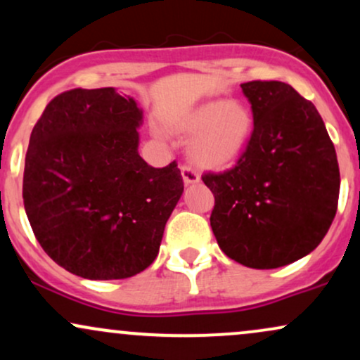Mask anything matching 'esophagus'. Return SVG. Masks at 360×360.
<instances>
[{"mask_svg":"<svg viewBox=\"0 0 360 360\" xmlns=\"http://www.w3.org/2000/svg\"><path fill=\"white\" fill-rule=\"evenodd\" d=\"M181 174H183V179L186 184H193L200 181V174H198L196 169L188 166V164H183V166H181Z\"/></svg>","mask_w":360,"mask_h":360,"instance_id":"obj_1","label":"esophagus"}]
</instances>
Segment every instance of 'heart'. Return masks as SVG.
I'll use <instances>...</instances> for the list:
<instances>
[{
    "mask_svg": "<svg viewBox=\"0 0 360 360\" xmlns=\"http://www.w3.org/2000/svg\"><path fill=\"white\" fill-rule=\"evenodd\" d=\"M254 120L240 101H208L194 108L179 123V130L194 135L191 159L198 166L220 169L233 162L250 137Z\"/></svg>",
    "mask_w": 360,
    "mask_h": 360,
    "instance_id": "1",
    "label": "heart"
}]
</instances>
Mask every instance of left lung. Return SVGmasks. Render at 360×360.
Here are the masks:
<instances>
[{
  "label": "left lung",
  "mask_w": 360,
  "mask_h": 360,
  "mask_svg": "<svg viewBox=\"0 0 360 360\" xmlns=\"http://www.w3.org/2000/svg\"><path fill=\"white\" fill-rule=\"evenodd\" d=\"M254 130L233 167L205 172L220 249L242 266L276 269L315 250L337 213L335 147L311 101L281 81L243 82Z\"/></svg>",
  "instance_id": "8db88e82"
}]
</instances>
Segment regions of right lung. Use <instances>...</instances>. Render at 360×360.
<instances>
[{
	"instance_id": "right-lung-1",
	"label": "right lung",
	"mask_w": 360,
	"mask_h": 360,
	"mask_svg": "<svg viewBox=\"0 0 360 360\" xmlns=\"http://www.w3.org/2000/svg\"><path fill=\"white\" fill-rule=\"evenodd\" d=\"M142 110L113 88L57 94L25 157L23 205L45 254L84 279H125L159 254L184 183L139 155Z\"/></svg>"
}]
</instances>
